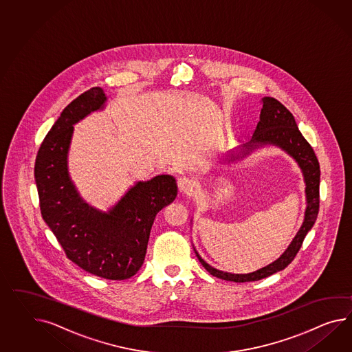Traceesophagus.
<instances>
[{"label":"esophagus","instance_id":"obj_1","mask_svg":"<svg viewBox=\"0 0 352 352\" xmlns=\"http://www.w3.org/2000/svg\"><path fill=\"white\" fill-rule=\"evenodd\" d=\"M178 188L184 195H192L196 190V184L193 180L189 179L187 177H180L178 179Z\"/></svg>","mask_w":352,"mask_h":352}]
</instances>
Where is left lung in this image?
Returning a JSON list of instances; mask_svg holds the SVG:
<instances>
[{
    "label": "left lung",
    "mask_w": 352,
    "mask_h": 352,
    "mask_svg": "<svg viewBox=\"0 0 352 352\" xmlns=\"http://www.w3.org/2000/svg\"><path fill=\"white\" fill-rule=\"evenodd\" d=\"M262 111L258 122L257 127L254 131V135L249 141L245 147L244 155L249 153V150H253L258 146L277 145L286 150L292 157L299 163L301 170L304 173V178L307 183V199L308 207L305 211V220L301 225L300 230L294 238L289 248L285 250L281 257L274 263L258 270L256 272L247 274H228L217 271L212 267L208 266L202 258L197 256L201 265L206 268L207 272L212 274L217 278L232 281V283H253L262 278H266L271 274H276L278 271H283V268L289 266L296 257L298 252L300 250L302 241L305 239L309 230L317 220L318 211H319V182H320V169L318 163L317 156L310 146L308 141L301 135L298 129V124L292 112L280 103L277 99L266 96L261 100ZM238 156L232 155V160Z\"/></svg>",
    "instance_id": "left-lung-1"
}]
</instances>
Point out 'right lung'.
<instances>
[{
    "label": "right lung",
    "instance_id": "1",
    "mask_svg": "<svg viewBox=\"0 0 352 352\" xmlns=\"http://www.w3.org/2000/svg\"><path fill=\"white\" fill-rule=\"evenodd\" d=\"M100 87L78 95L44 138L35 159V183L43 220L66 257L86 272L126 280L142 266L155 216L177 197L172 175L138 182L108 214L81 201L67 173V151L76 122L100 109Z\"/></svg>",
    "mask_w": 352,
    "mask_h": 352
}]
</instances>
